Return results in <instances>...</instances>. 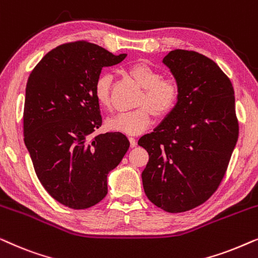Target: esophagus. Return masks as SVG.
Returning <instances> with one entry per match:
<instances>
[{"label": "esophagus", "instance_id": "esophagus-1", "mask_svg": "<svg viewBox=\"0 0 258 258\" xmlns=\"http://www.w3.org/2000/svg\"><path fill=\"white\" fill-rule=\"evenodd\" d=\"M129 141H130V147H132V148H135V147H136V144H137L135 137H129Z\"/></svg>", "mask_w": 258, "mask_h": 258}]
</instances>
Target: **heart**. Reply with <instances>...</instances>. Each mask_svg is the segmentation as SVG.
Returning a JSON list of instances; mask_svg holds the SVG:
<instances>
[{"label":"heart","instance_id":"1","mask_svg":"<svg viewBox=\"0 0 258 258\" xmlns=\"http://www.w3.org/2000/svg\"><path fill=\"white\" fill-rule=\"evenodd\" d=\"M129 74L143 88L140 104H146L130 111H121L107 118L105 125L112 132L137 135L151 123V111L164 117L176 107L178 101V86L174 80L161 77L156 69L147 63H136L129 68ZM112 76L101 74L95 81L94 96L101 107H110V88Z\"/></svg>","mask_w":258,"mask_h":258}]
</instances>
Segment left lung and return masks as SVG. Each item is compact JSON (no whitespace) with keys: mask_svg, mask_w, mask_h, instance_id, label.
I'll list each match as a JSON object with an SVG mask.
<instances>
[{"mask_svg":"<svg viewBox=\"0 0 258 258\" xmlns=\"http://www.w3.org/2000/svg\"><path fill=\"white\" fill-rule=\"evenodd\" d=\"M178 86L176 107L139 140L149 154L144 192L168 213L201 206L227 171L238 139L235 93L213 59L176 49L163 58Z\"/></svg>","mask_w":258,"mask_h":258,"instance_id":"obj_1","label":"left lung"}]
</instances>
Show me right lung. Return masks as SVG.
Instances as JSON below:
<instances>
[{
	"label": "right lung",
	"instance_id": "1",
	"mask_svg": "<svg viewBox=\"0 0 258 258\" xmlns=\"http://www.w3.org/2000/svg\"><path fill=\"white\" fill-rule=\"evenodd\" d=\"M125 56L89 42L66 43L49 51L28 79L24 143L41 184L72 209H87L104 199L108 174L129 149L122 133L93 136L102 125L95 81L103 67Z\"/></svg>",
	"mask_w": 258,
	"mask_h": 258
}]
</instances>
